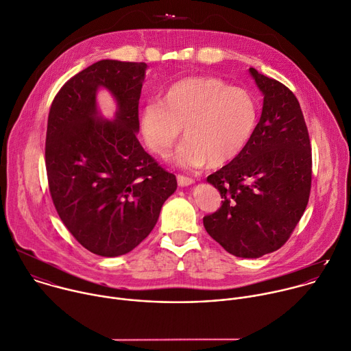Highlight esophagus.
I'll use <instances>...</instances> for the list:
<instances>
[{"instance_id":"1","label":"esophagus","mask_w":351,"mask_h":351,"mask_svg":"<svg viewBox=\"0 0 351 351\" xmlns=\"http://www.w3.org/2000/svg\"><path fill=\"white\" fill-rule=\"evenodd\" d=\"M178 183L179 186L182 187H186V186H190L194 183V179L193 178H189V176H183V175H178Z\"/></svg>"}]
</instances>
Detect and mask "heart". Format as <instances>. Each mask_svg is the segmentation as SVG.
Returning a JSON list of instances; mask_svg holds the SVG:
<instances>
[{
  "label": "heart",
  "instance_id": "heart-1",
  "mask_svg": "<svg viewBox=\"0 0 351 351\" xmlns=\"http://www.w3.org/2000/svg\"><path fill=\"white\" fill-rule=\"evenodd\" d=\"M258 115V101L247 89L216 77H187L172 84L161 103L143 107L141 130L147 147L161 158L171 156L183 130L186 142L176 156L182 167H221L245 150Z\"/></svg>",
  "mask_w": 351,
  "mask_h": 351
}]
</instances>
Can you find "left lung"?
Returning <instances> with one entry per match:
<instances>
[{"label": "left lung", "instance_id": "1", "mask_svg": "<svg viewBox=\"0 0 351 351\" xmlns=\"http://www.w3.org/2000/svg\"><path fill=\"white\" fill-rule=\"evenodd\" d=\"M263 110L245 150L209 175L223 201L204 216L208 234L228 254L259 258L280 250L299 223L311 189V145L293 92L255 69Z\"/></svg>", "mask_w": 351, "mask_h": 351}]
</instances>
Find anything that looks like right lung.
Here are the masks:
<instances>
[{
  "label": "right lung",
  "mask_w": 351,
  "mask_h": 351,
  "mask_svg": "<svg viewBox=\"0 0 351 351\" xmlns=\"http://www.w3.org/2000/svg\"><path fill=\"white\" fill-rule=\"evenodd\" d=\"M145 62L99 60L56 93L45 139V167L56 212L89 252L112 258L131 252L154 228L176 176L145 152L136 138ZM108 88L119 111L99 121L95 90Z\"/></svg>",
  "instance_id": "1"
}]
</instances>
